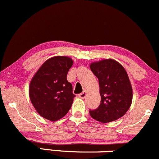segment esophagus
<instances>
[{"label":"esophagus","instance_id":"esophagus-1","mask_svg":"<svg viewBox=\"0 0 159 159\" xmlns=\"http://www.w3.org/2000/svg\"><path fill=\"white\" fill-rule=\"evenodd\" d=\"M78 96H79V97H81V98H82V99L85 98V97H86V96H87V92L86 91H83L82 93H80Z\"/></svg>","mask_w":159,"mask_h":159}]
</instances>
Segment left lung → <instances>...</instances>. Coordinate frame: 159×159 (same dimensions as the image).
<instances>
[{
  "instance_id": "obj_1",
  "label": "left lung",
  "mask_w": 159,
  "mask_h": 159,
  "mask_svg": "<svg viewBox=\"0 0 159 159\" xmlns=\"http://www.w3.org/2000/svg\"><path fill=\"white\" fill-rule=\"evenodd\" d=\"M98 78L101 101L97 109H90L97 121L107 123L116 121L127 112L133 98V90L127 71L114 60H103L90 66Z\"/></svg>"
}]
</instances>
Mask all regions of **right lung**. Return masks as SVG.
<instances>
[{"instance_id": "right-lung-1", "label": "right lung", "mask_w": 159, "mask_h": 159, "mask_svg": "<svg viewBox=\"0 0 159 159\" xmlns=\"http://www.w3.org/2000/svg\"><path fill=\"white\" fill-rule=\"evenodd\" d=\"M73 64L67 57L49 59L40 67L29 85V97L38 114L57 121L67 114L75 96L67 74Z\"/></svg>"}]
</instances>
